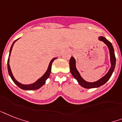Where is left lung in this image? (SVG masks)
<instances>
[{"label":"left lung","instance_id":"8db88e82","mask_svg":"<svg viewBox=\"0 0 122 122\" xmlns=\"http://www.w3.org/2000/svg\"><path fill=\"white\" fill-rule=\"evenodd\" d=\"M99 39L102 42L105 43L107 46L109 48V54H110V60H111V68L109 69V71L105 76L101 78L97 81L90 83V82L86 81L85 80H84L81 78V76H80L79 72L78 70L76 69V60L74 59V57L71 56V58L70 59L69 61V67H70V71L71 72L72 75L73 76L75 79L78 81V83L83 87L85 88H98L101 86L103 85L104 84H105L106 82L109 80V78H111V75L113 74L114 69L115 67V64H116V58H115V51L114 49L112 46V44L109 42V41L107 40L103 36H100L99 37Z\"/></svg>","mask_w":122,"mask_h":122}]
</instances>
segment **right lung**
Masks as SVG:
<instances>
[{
    "label": "right lung",
    "mask_w": 122,
    "mask_h": 122,
    "mask_svg": "<svg viewBox=\"0 0 122 122\" xmlns=\"http://www.w3.org/2000/svg\"><path fill=\"white\" fill-rule=\"evenodd\" d=\"M15 40L14 41V42L12 44V46H11V48H10V51H9V58H8V60H7V69H8V72H9V76H11V79L13 81V82L15 83L16 85L18 87H20V88L23 90H37L39 89V88H41L42 86V85H44L45 83H46V80L49 78V76L50 75L51 73V65H52L53 62L54 61L55 59H56V58H53L52 60H51L50 63L49 64V66H48V68L46 72H45V74L43 75V76L41 77V78H39V80H37L34 83L32 84H30V85H23V84L20 83H19L18 81H17L16 80H15V78H14V76H13V74H12V72H11V68H10V66H9V56H10V55H11V51H12V48H13V46L15 44V42H16V41Z\"/></svg>",
    "instance_id": "obj_1"
}]
</instances>
